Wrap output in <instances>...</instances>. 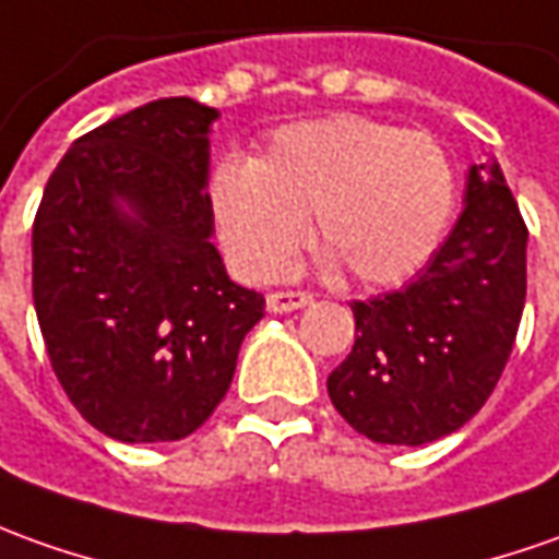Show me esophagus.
Listing matches in <instances>:
<instances>
[{
  "label": "esophagus",
  "mask_w": 559,
  "mask_h": 559,
  "mask_svg": "<svg viewBox=\"0 0 559 559\" xmlns=\"http://www.w3.org/2000/svg\"><path fill=\"white\" fill-rule=\"evenodd\" d=\"M309 302L311 294H306V290H272V294L265 296V306H269V311H275V314L302 309Z\"/></svg>",
  "instance_id": "obj_1"
}]
</instances>
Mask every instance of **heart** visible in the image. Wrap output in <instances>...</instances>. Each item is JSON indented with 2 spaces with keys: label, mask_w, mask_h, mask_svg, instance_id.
<instances>
[{
  "label": "heart",
  "mask_w": 559,
  "mask_h": 559,
  "mask_svg": "<svg viewBox=\"0 0 559 559\" xmlns=\"http://www.w3.org/2000/svg\"><path fill=\"white\" fill-rule=\"evenodd\" d=\"M211 204L223 245L257 278L290 269L314 214L318 245L348 278L397 284L450 226L453 162L425 131L333 116L281 131L257 165H219Z\"/></svg>",
  "instance_id": "heart-1"
}]
</instances>
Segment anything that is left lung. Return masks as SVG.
<instances>
[{"label": "left lung", "instance_id": "obj_1", "mask_svg": "<svg viewBox=\"0 0 559 559\" xmlns=\"http://www.w3.org/2000/svg\"><path fill=\"white\" fill-rule=\"evenodd\" d=\"M526 235L502 168L471 165L465 211L423 272L352 302L355 345L328 391L358 435L419 447L487 404L526 302Z\"/></svg>", "mask_w": 559, "mask_h": 559}]
</instances>
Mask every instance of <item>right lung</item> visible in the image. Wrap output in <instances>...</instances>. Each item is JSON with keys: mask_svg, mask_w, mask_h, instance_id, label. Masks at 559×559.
<instances>
[{"mask_svg": "<svg viewBox=\"0 0 559 559\" xmlns=\"http://www.w3.org/2000/svg\"><path fill=\"white\" fill-rule=\"evenodd\" d=\"M216 109L162 97L82 134L33 219V302L60 385L121 443L180 440L265 314L211 245Z\"/></svg>", "mask_w": 559, "mask_h": 559, "instance_id": "obj_1", "label": "right lung"}]
</instances>
